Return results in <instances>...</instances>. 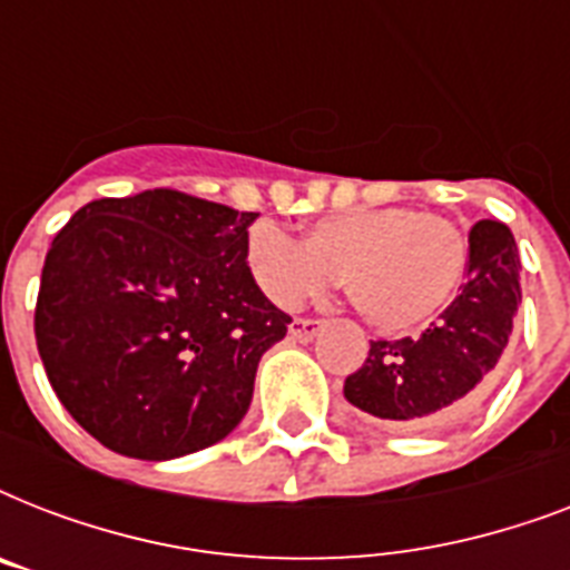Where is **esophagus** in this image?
Listing matches in <instances>:
<instances>
[{"label": "esophagus", "instance_id": "34e87169", "mask_svg": "<svg viewBox=\"0 0 570 570\" xmlns=\"http://www.w3.org/2000/svg\"><path fill=\"white\" fill-rule=\"evenodd\" d=\"M322 322L320 320H307V316H298V320L289 322V337L295 340V343H311L316 334H320Z\"/></svg>", "mask_w": 570, "mask_h": 570}]
</instances>
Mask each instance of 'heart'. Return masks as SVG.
I'll return each instance as SVG.
<instances>
[{
    "label": "heart",
    "instance_id": "b5f03b06",
    "mask_svg": "<svg viewBox=\"0 0 570 570\" xmlns=\"http://www.w3.org/2000/svg\"><path fill=\"white\" fill-rule=\"evenodd\" d=\"M245 257L259 289L281 307H298L346 277L361 316L402 334L446 311L468 272V236L443 213L361 206L320 218L307 242L275 222L250 224Z\"/></svg>",
    "mask_w": 570,
    "mask_h": 570
}]
</instances>
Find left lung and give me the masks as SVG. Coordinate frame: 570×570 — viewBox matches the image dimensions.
Wrapping results in <instances>:
<instances>
[{
  "label": "left lung",
  "mask_w": 570,
  "mask_h": 570,
  "mask_svg": "<svg viewBox=\"0 0 570 570\" xmlns=\"http://www.w3.org/2000/svg\"><path fill=\"white\" fill-rule=\"evenodd\" d=\"M461 295L420 337L370 340L343 393L384 425L420 432L455 423L497 379L521 302V259L503 222L473 224Z\"/></svg>",
  "instance_id": "left-lung-1"
}]
</instances>
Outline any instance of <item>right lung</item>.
<instances>
[{
  "label": "right lung",
  "instance_id": "obj_1",
  "mask_svg": "<svg viewBox=\"0 0 570 570\" xmlns=\"http://www.w3.org/2000/svg\"><path fill=\"white\" fill-rule=\"evenodd\" d=\"M257 213L177 189L85 204L47 250L35 340L67 414L111 452L168 461L239 425L289 316L245 257Z\"/></svg>",
  "mask_w": 570,
  "mask_h": 570
}]
</instances>
